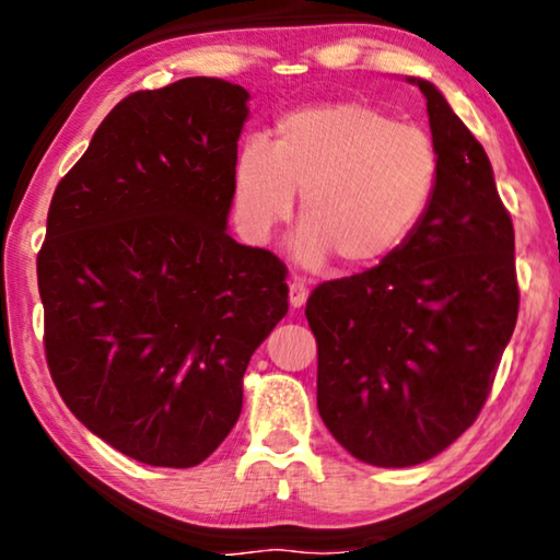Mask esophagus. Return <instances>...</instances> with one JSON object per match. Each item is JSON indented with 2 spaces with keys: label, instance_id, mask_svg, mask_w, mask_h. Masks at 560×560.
<instances>
[{
  "label": "esophagus",
  "instance_id": "1",
  "mask_svg": "<svg viewBox=\"0 0 560 560\" xmlns=\"http://www.w3.org/2000/svg\"><path fill=\"white\" fill-rule=\"evenodd\" d=\"M290 290V308H303L305 301H308V290H305V285L301 280H293L288 285Z\"/></svg>",
  "mask_w": 560,
  "mask_h": 560
}]
</instances>
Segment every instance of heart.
Here are the masks:
<instances>
[{"label":"heart","mask_w":560,"mask_h":560,"mask_svg":"<svg viewBox=\"0 0 560 560\" xmlns=\"http://www.w3.org/2000/svg\"><path fill=\"white\" fill-rule=\"evenodd\" d=\"M439 178V152L423 129L397 125L362 102L303 106L280 117L275 140H249L234 160V209L244 236L265 244L293 217L295 262L318 270L372 267L408 242Z\"/></svg>","instance_id":"b5f03b06"}]
</instances>
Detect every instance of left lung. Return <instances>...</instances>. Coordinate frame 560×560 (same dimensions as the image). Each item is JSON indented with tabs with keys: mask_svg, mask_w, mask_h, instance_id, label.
Returning <instances> with one entry per match:
<instances>
[{
	"mask_svg": "<svg viewBox=\"0 0 560 560\" xmlns=\"http://www.w3.org/2000/svg\"><path fill=\"white\" fill-rule=\"evenodd\" d=\"M423 91L439 178L408 242L372 270L313 290L318 412L359 462L423 464L492 389L517 320L515 232L489 158L446 96Z\"/></svg>",
	"mask_w": 560,
	"mask_h": 560,
	"instance_id": "left-lung-1",
	"label": "left lung"
}]
</instances>
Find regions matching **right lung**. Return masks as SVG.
I'll use <instances>...</instances> for the list:
<instances>
[{
  "mask_svg": "<svg viewBox=\"0 0 560 560\" xmlns=\"http://www.w3.org/2000/svg\"><path fill=\"white\" fill-rule=\"evenodd\" d=\"M249 91L209 75L137 91L52 194L37 255L60 397L150 466L209 458L255 349L288 313L285 267L226 232Z\"/></svg>",
  "mask_w": 560,
  "mask_h": 560,
  "instance_id": "right-lung-1",
  "label": "right lung"
}]
</instances>
